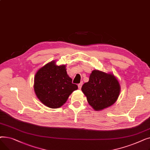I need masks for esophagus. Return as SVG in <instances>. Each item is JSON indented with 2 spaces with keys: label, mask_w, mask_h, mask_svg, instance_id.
<instances>
[{
  "label": "esophagus",
  "mask_w": 150,
  "mask_h": 150,
  "mask_svg": "<svg viewBox=\"0 0 150 150\" xmlns=\"http://www.w3.org/2000/svg\"><path fill=\"white\" fill-rule=\"evenodd\" d=\"M82 85H83V81H81V83H80L79 84H78V88H79L80 89L81 88V87H82Z\"/></svg>",
  "instance_id": "obj_1"
}]
</instances>
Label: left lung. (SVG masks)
Here are the masks:
<instances>
[{"instance_id": "1", "label": "left lung", "mask_w": 150, "mask_h": 150, "mask_svg": "<svg viewBox=\"0 0 150 150\" xmlns=\"http://www.w3.org/2000/svg\"><path fill=\"white\" fill-rule=\"evenodd\" d=\"M89 104L96 111H100L112 105L120 92V86L112 74L98 70H93L88 82L81 88Z\"/></svg>"}]
</instances>
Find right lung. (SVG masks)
<instances>
[{
  "mask_svg": "<svg viewBox=\"0 0 150 150\" xmlns=\"http://www.w3.org/2000/svg\"><path fill=\"white\" fill-rule=\"evenodd\" d=\"M67 74L65 65L57 66L52 61L35 74L34 90L38 99L46 106L55 109L64 105L69 96L77 90L76 84Z\"/></svg>",
  "mask_w": 150,
  "mask_h": 150,
  "instance_id": "add662e5",
  "label": "right lung"
}]
</instances>
